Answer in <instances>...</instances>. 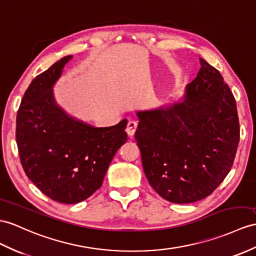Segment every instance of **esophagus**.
<instances>
[{
    "mask_svg": "<svg viewBox=\"0 0 256 256\" xmlns=\"http://www.w3.org/2000/svg\"><path fill=\"white\" fill-rule=\"evenodd\" d=\"M136 126H138V124H136V122H134V120H129L128 122L126 132H127L129 136H132L134 134L136 130Z\"/></svg>",
    "mask_w": 256,
    "mask_h": 256,
    "instance_id": "obj_1",
    "label": "esophagus"
}]
</instances>
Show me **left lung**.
<instances>
[{
	"mask_svg": "<svg viewBox=\"0 0 256 256\" xmlns=\"http://www.w3.org/2000/svg\"><path fill=\"white\" fill-rule=\"evenodd\" d=\"M200 63L182 102L136 113L146 177L162 198L178 204L213 193L232 170L240 140L232 90L216 68Z\"/></svg>",
	"mask_w": 256,
	"mask_h": 256,
	"instance_id": "8db88e82",
	"label": "left lung"
}]
</instances>
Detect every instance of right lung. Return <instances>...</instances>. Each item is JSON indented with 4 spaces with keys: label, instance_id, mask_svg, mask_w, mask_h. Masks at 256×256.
<instances>
[{
    "label": "right lung",
    "instance_id": "obj_1",
    "mask_svg": "<svg viewBox=\"0 0 256 256\" xmlns=\"http://www.w3.org/2000/svg\"><path fill=\"white\" fill-rule=\"evenodd\" d=\"M72 56L36 76L22 100L16 142L27 177L53 201L74 204L101 188L114 155L127 141V120L96 128L56 105L52 86Z\"/></svg>",
    "mask_w": 256,
    "mask_h": 256
}]
</instances>
